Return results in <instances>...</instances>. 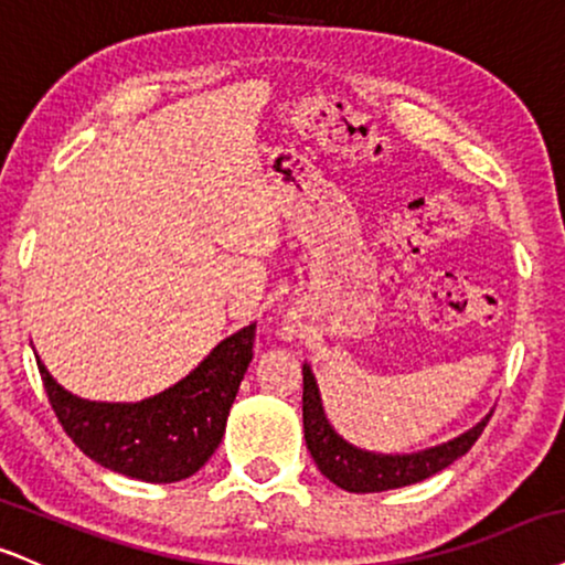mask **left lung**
<instances>
[{"label": "left lung", "mask_w": 565, "mask_h": 565, "mask_svg": "<svg viewBox=\"0 0 565 565\" xmlns=\"http://www.w3.org/2000/svg\"><path fill=\"white\" fill-rule=\"evenodd\" d=\"M489 416L481 418L473 429H468L460 437H455L445 445L429 447V450L411 452V455H382L360 450V447L344 441L331 429L321 405V392H318L316 376L310 365H302V426H305V445L321 468L326 479L334 481L337 487L348 492H384V489H397L434 477L441 468L455 463L458 458L471 450L473 441L481 437Z\"/></svg>", "instance_id": "1"}]
</instances>
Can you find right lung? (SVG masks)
<instances>
[{
  "label": "right lung",
  "instance_id": "add662e5",
  "mask_svg": "<svg viewBox=\"0 0 565 565\" xmlns=\"http://www.w3.org/2000/svg\"><path fill=\"white\" fill-rule=\"evenodd\" d=\"M253 344L249 323L223 339L186 379L141 403L81 399L54 382L42 360L36 365L54 416L81 452L124 477L171 484L200 471L221 445Z\"/></svg>",
  "mask_w": 565,
  "mask_h": 565
}]
</instances>
